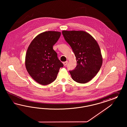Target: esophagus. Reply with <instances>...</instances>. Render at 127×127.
I'll return each mask as SVG.
<instances>
[{
  "label": "esophagus",
  "mask_w": 127,
  "mask_h": 127,
  "mask_svg": "<svg viewBox=\"0 0 127 127\" xmlns=\"http://www.w3.org/2000/svg\"><path fill=\"white\" fill-rule=\"evenodd\" d=\"M67 63H68V61H66V62H64L63 63V65H65H65H67Z\"/></svg>",
  "instance_id": "esophagus-1"
}]
</instances>
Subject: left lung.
Masks as SVG:
<instances>
[{
	"label": "left lung",
	"instance_id": "1",
	"mask_svg": "<svg viewBox=\"0 0 127 127\" xmlns=\"http://www.w3.org/2000/svg\"><path fill=\"white\" fill-rule=\"evenodd\" d=\"M62 33L71 47L77 61L75 68L69 71L71 77L79 83L88 82L96 75L102 65L100 46L86 32L63 30Z\"/></svg>",
	"mask_w": 127,
	"mask_h": 127
}]
</instances>
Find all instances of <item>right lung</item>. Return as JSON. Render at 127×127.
<instances>
[{"instance_id": "1", "label": "right lung", "mask_w": 127, "mask_h": 127, "mask_svg": "<svg viewBox=\"0 0 127 127\" xmlns=\"http://www.w3.org/2000/svg\"><path fill=\"white\" fill-rule=\"evenodd\" d=\"M61 32L46 31L38 35L27 48L25 65L31 77L40 84H49L55 80L63 64L59 60L53 46Z\"/></svg>"}]
</instances>
